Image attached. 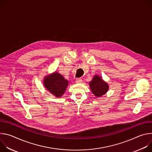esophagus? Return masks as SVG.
Here are the masks:
<instances>
[{
    "mask_svg": "<svg viewBox=\"0 0 152 152\" xmlns=\"http://www.w3.org/2000/svg\"><path fill=\"white\" fill-rule=\"evenodd\" d=\"M76 83H82V80L81 79H80V78H77L76 79Z\"/></svg>",
    "mask_w": 152,
    "mask_h": 152,
    "instance_id": "34e87169",
    "label": "esophagus"
}]
</instances>
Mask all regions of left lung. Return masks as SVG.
Returning <instances> with one entry per match:
<instances>
[{"label": "left lung", "instance_id": "1", "mask_svg": "<svg viewBox=\"0 0 152 152\" xmlns=\"http://www.w3.org/2000/svg\"><path fill=\"white\" fill-rule=\"evenodd\" d=\"M91 92L96 97H100L104 95L109 90V85L99 75H96L89 82Z\"/></svg>", "mask_w": 152, "mask_h": 152}]
</instances>
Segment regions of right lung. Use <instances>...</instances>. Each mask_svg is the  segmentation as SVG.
I'll return each mask as SVG.
<instances>
[{
	"label": "right lung",
	"instance_id": "add662e5",
	"mask_svg": "<svg viewBox=\"0 0 152 152\" xmlns=\"http://www.w3.org/2000/svg\"><path fill=\"white\" fill-rule=\"evenodd\" d=\"M45 88L56 97H61L66 91L69 81L58 72L47 75L43 79Z\"/></svg>",
	"mask_w": 152,
	"mask_h": 152
}]
</instances>
